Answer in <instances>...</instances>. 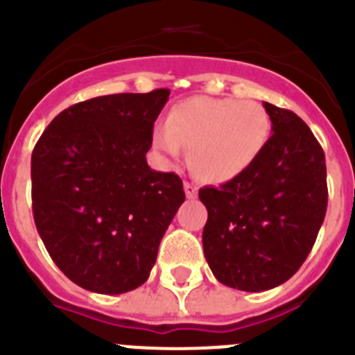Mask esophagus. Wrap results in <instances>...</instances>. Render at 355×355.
I'll return each mask as SVG.
<instances>
[{"label":"esophagus","mask_w":355,"mask_h":355,"mask_svg":"<svg viewBox=\"0 0 355 355\" xmlns=\"http://www.w3.org/2000/svg\"><path fill=\"white\" fill-rule=\"evenodd\" d=\"M184 193H187L188 199H196L197 197V187L193 183H184Z\"/></svg>","instance_id":"1"}]
</instances>
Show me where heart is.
I'll list each match as a JSON object with an SVG mask.
<instances>
[{"mask_svg":"<svg viewBox=\"0 0 355 355\" xmlns=\"http://www.w3.org/2000/svg\"><path fill=\"white\" fill-rule=\"evenodd\" d=\"M270 137V117L252 99L196 96L172 106L153 144L171 163L188 150L193 174L206 183L234 180L252 165Z\"/></svg>","mask_w":355,"mask_h":355,"instance_id":"heart-1","label":"heart"}]
</instances>
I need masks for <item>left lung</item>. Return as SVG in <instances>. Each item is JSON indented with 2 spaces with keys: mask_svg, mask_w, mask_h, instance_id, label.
<instances>
[{
  "mask_svg": "<svg viewBox=\"0 0 355 355\" xmlns=\"http://www.w3.org/2000/svg\"><path fill=\"white\" fill-rule=\"evenodd\" d=\"M272 137L258 159L220 188L205 187V256L216 281L265 291L286 283L311 252L327 211L325 155L290 110L263 103Z\"/></svg>",
  "mask_w": 355,
  "mask_h": 355,
  "instance_id": "1",
  "label": "left lung"
}]
</instances>
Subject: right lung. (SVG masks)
<instances>
[{"label":"right lung","mask_w":355,"mask_h":355,"mask_svg":"<svg viewBox=\"0 0 355 355\" xmlns=\"http://www.w3.org/2000/svg\"><path fill=\"white\" fill-rule=\"evenodd\" d=\"M168 89L114 94L69 106L31 155L33 218L56 266L85 290L139 288L184 202L174 172L147 165Z\"/></svg>","instance_id":"1"}]
</instances>
